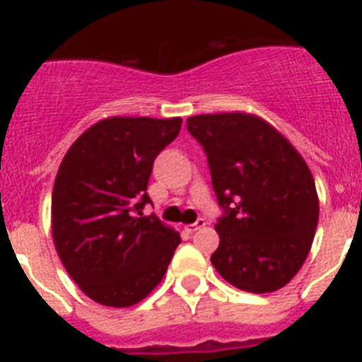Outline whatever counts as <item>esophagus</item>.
<instances>
[{
    "instance_id": "34e87169",
    "label": "esophagus",
    "mask_w": 362,
    "mask_h": 362,
    "mask_svg": "<svg viewBox=\"0 0 362 362\" xmlns=\"http://www.w3.org/2000/svg\"><path fill=\"white\" fill-rule=\"evenodd\" d=\"M204 226V221L203 219H197L196 223H192V225H185V230H187V232H196V230H199V228H203Z\"/></svg>"
}]
</instances>
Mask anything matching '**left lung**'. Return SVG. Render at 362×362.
I'll return each instance as SVG.
<instances>
[{
	"instance_id": "1",
	"label": "left lung",
	"mask_w": 362,
	"mask_h": 362,
	"mask_svg": "<svg viewBox=\"0 0 362 362\" xmlns=\"http://www.w3.org/2000/svg\"><path fill=\"white\" fill-rule=\"evenodd\" d=\"M188 132L209 158L214 192L225 209L210 261L235 288H283L305 264L319 221V197L296 146L263 117L246 112L201 114Z\"/></svg>"
}]
</instances>
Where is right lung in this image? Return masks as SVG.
<instances>
[{"instance_id":"add662e5","label":"right lung","mask_w":362,"mask_h":362,"mask_svg":"<svg viewBox=\"0 0 362 362\" xmlns=\"http://www.w3.org/2000/svg\"><path fill=\"white\" fill-rule=\"evenodd\" d=\"M181 117L112 116L66 150L52 190V239L69 276L103 306L145 299L166 274L179 232L143 216L153 159Z\"/></svg>"}]
</instances>
